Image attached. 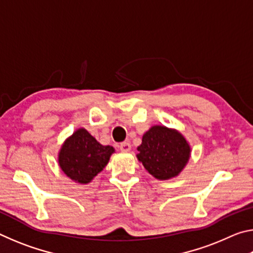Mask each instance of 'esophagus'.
Returning a JSON list of instances; mask_svg holds the SVG:
<instances>
[{
	"label": "esophagus",
	"instance_id": "34e87169",
	"mask_svg": "<svg viewBox=\"0 0 253 253\" xmlns=\"http://www.w3.org/2000/svg\"><path fill=\"white\" fill-rule=\"evenodd\" d=\"M130 148H131V146H130V144L128 143V142H124V143H122L121 145H119V149H121V151L124 152V153L129 152Z\"/></svg>",
	"mask_w": 253,
	"mask_h": 253
}]
</instances>
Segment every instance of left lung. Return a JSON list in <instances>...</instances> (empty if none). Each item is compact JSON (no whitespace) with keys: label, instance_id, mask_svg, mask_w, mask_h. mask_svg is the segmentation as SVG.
<instances>
[{"label":"left lung","instance_id":"obj_1","mask_svg":"<svg viewBox=\"0 0 253 253\" xmlns=\"http://www.w3.org/2000/svg\"><path fill=\"white\" fill-rule=\"evenodd\" d=\"M137 160L157 179L176 177L191 157V146L177 129L163 125L152 126L137 147Z\"/></svg>","mask_w":253,"mask_h":253}]
</instances>
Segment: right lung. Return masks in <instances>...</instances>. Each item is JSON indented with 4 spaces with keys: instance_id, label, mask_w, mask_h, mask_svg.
<instances>
[{
    "instance_id": "1",
    "label": "right lung",
    "mask_w": 253,
    "mask_h": 253,
    "mask_svg": "<svg viewBox=\"0 0 253 253\" xmlns=\"http://www.w3.org/2000/svg\"><path fill=\"white\" fill-rule=\"evenodd\" d=\"M113 153V146H104L87 129L78 128L61 145L58 163L71 181L88 184L106 168Z\"/></svg>"
}]
</instances>
